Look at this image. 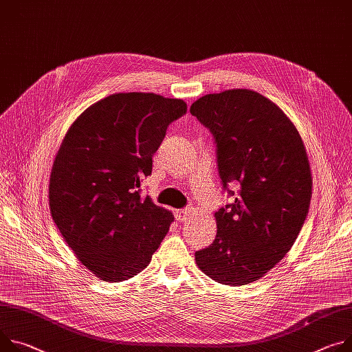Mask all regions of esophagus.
Returning a JSON list of instances; mask_svg holds the SVG:
<instances>
[{
    "mask_svg": "<svg viewBox=\"0 0 352 352\" xmlns=\"http://www.w3.org/2000/svg\"><path fill=\"white\" fill-rule=\"evenodd\" d=\"M192 214V208H185V209H179L175 212V219L178 221H185L186 219H189V216Z\"/></svg>",
    "mask_w": 352,
    "mask_h": 352,
    "instance_id": "esophagus-1",
    "label": "esophagus"
}]
</instances>
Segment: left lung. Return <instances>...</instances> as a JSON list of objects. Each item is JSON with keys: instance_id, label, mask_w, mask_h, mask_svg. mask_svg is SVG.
<instances>
[{"instance_id": "1", "label": "left lung", "mask_w": 352, "mask_h": 352, "mask_svg": "<svg viewBox=\"0 0 352 352\" xmlns=\"http://www.w3.org/2000/svg\"><path fill=\"white\" fill-rule=\"evenodd\" d=\"M190 113L210 131L219 175L233 204L216 213L213 243L195 252L213 280L240 286L263 278L291 250L306 220L311 174L302 138L283 111L251 89L208 94Z\"/></svg>"}]
</instances>
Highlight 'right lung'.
Here are the masks:
<instances>
[{"label": "right lung", "instance_id": "1", "mask_svg": "<svg viewBox=\"0 0 352 352\" xmlns=\"http://www.w3.org/2000/svg\"><path fill=\"white\" fill-rule=\"evenodd\" d=\"M182 100L120 92L87 108L56 154L49 184L52 217L81 264L107 282L144 270L174 214L140 195L153 154Z\"/></svg>", "mask_w": 352, "mask_h": 352}]
</instances>
